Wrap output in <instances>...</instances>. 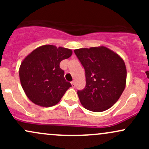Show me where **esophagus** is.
Here are the masks:
<instances>
[{"label": "esophagus", "instance_id": "obj_1", "mask_svg": "<svg viewBox=\"0 0 149 149\" xmlns=\"http://www.w3.org/2000/svg\"><path fill=\"white\" fill-rule=\"evenodd\" d=\"M71 86H72V88H74V87H75V81H74V80H73V81L71 82Z\"/></svg>", "mask_w": 149, "mask_h": 149}]
</instances>
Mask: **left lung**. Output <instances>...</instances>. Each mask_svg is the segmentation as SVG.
I'll return each instance as SVG.
<instances>
[{
	"instance_id": "8db88e82",
	"label": "left lung",
	"mask_w": 149,
	"mask_h": 149,
	"mask_svg": "<svg viewBox=\"0 0 149 149\" xmlns=\"http://www.w3.org/2000/svg\"><path fill=\"white\" fill-rule=\"evenodd\" d=\"M85 71L86 85L78 90L80 103L93 112H102L118 100L126 85L123 59L104 46L74 50Z\"/></svg>"
}]
</instances>
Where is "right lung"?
Returning <instances> with one entry per match:
<instances>
[{"label": "right lung", "mask_w": 149, "mask_h": 149, "mask_svg": "<svg viewBox=\"0 0 149 149\" xmlns=\"http://www.w3.org/2000/svg\"><path fill=\"white\" fill-rule=\"evenodd\" d=\"M72 50L44 45L32 51L22 61L19 70L21 85L33 103L49 107L59 103L71 83L64 78L59 64L72 55Z\"/></svg>", "instance_id": "1"}]
</instances>
